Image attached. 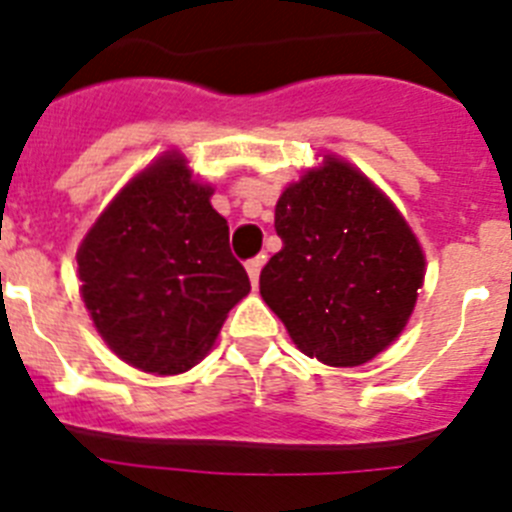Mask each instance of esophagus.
Masks as SVG:
<instances>
[{
  "mask_svg": "<svg viewBox=\"0 0 512 512\" xmlns=\"http://www.w3.org/2000/svg\"><path fill=\"white\" fill-rule=\"evenodd\" d=\"M266 256H256V259H251L246 264V271H248V277H251V284L253 287H259V274H261V266H264Z\"/></svg>",
  "mask_w": 512,
  "mask_h": 512,
  "instance_id": "1",
  "label": "esophagus"
}]
</instances>
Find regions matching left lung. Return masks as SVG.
Masks as SVG:
<instances>
[{
	"mask_svg": "<svg viewBox=\"0 0 512 512\" xmlns=\"http://www.w3.org/2000/svg\"><path fill=\"white\" fill-rule=\"evenodd\" d=\"M274 228L282 251L261 269L259 289L302 354L361 366L405 330L425 256L372 179L325 156L284 189Z\"/></svg>",
	"mask_w": 512,
	"mask_h": 512,
	"instance_id": "left-lung-1",
	"label": "left lung"
}]
</instances>
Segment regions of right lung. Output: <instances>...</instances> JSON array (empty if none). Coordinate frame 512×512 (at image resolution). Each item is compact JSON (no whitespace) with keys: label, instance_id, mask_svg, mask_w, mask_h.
<instances>
[{"label":"right lung","instance_id":"1","mask_svg":"<svg viewBox=\"0 0 512 512\" xmlns=\"http://www.w3.org/2000/svg\"><path fill=\"white\" fill-rule=\"evenodd\" d=\"M210 197L182 153H166L120 189L76 253L94 328L140 372L200 364L230 307L251 292Z\"/></svg>","mask_w":512,"mask_h":512}]
</instances>
